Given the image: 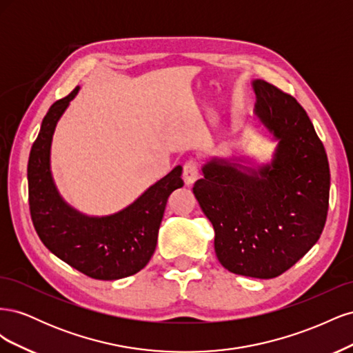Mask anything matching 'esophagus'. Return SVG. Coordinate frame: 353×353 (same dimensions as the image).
I'll return each mask as SVG.
<instances>
[{"label": "esophagus", "mask_w": 353, "mask_h": 353, "mask_svg": "<svg viewBox=\"0 0 353 353\" xmlns=\"http://www.w3.org/2000/svg\"><path fill=\"white\" fill-rule=\"evenodd\" d=\"M183 178H184V183L187 185H193L199 179V168H197V163L193 162V160H190V162H187L184 165Z\"/></svg>", "instance_id": "34e87169"}]
</instances>
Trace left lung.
I'll use <instances>...</instances> for the list:
<instances>
[{"label":"left lung","mask_w":353,"mask_h":353,"mask_svg":"<svg viewBox=\"0 0 353 353\" xmlns=\"http://www.w3.org/2000/svg\"><path fill=\"white\" fill-rule=\"evenodd\" d=\"M250 123L275 144L266 162L237 154L201 165L193 193L215 230V253L232 274L268 280L312 249L324 230L330 166L315 128L292 95L262 79Z\"/></svg>","instance_id":"1"}]
</instances>
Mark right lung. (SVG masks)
<instances>
[{"label":"right lung","mask_w":353,"mask_h":353,"mask_svg":"<svg viewBox=\"0 0 353 353\" xmlns=\"http://www.w3.org/2000/svg\"><path fill=\"white\" fill-rule=\"evenodd\" d=\"M81 87L56 101L41 123L29 154V206L46 248L72 268L95 280H119L141 271L157 244L169 196L184 185L183 166L148 187L131 205L110 215H87L63 199L51 172L56 126Z\"/></svg>","instance_id":"1"}]
</instances>
